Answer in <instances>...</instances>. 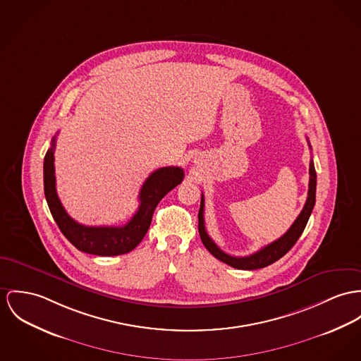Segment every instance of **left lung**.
<instances>
[{
	"instance_id": "left-lung-1",
	"label": "left lung",
	"mask_w": 361,
	"mask_h": 361,
	"mask_svg": "<svg viewBox=\"0 0 361 361\" xmlns=\"http://www.w3.org/2000/svg\"><path fill=\"white\" fill-rule=\"evenodd\" d=\"M309 147H310V144H309ZM309 176H310L309 177V190H307L305 206H304L302 212L300 213V216L297 217V220L293 222L290 229L281 238H279L278 240L269 243L268 246L258 250L257 252L247 255V257H232V255L224 252L213 242V239L207 235L206 228H204V219H203L204 199H203V195H202L200 209H199V214H197V219H199L197 229H199V235H200L202 243L204 245V247L209 250L217 259H220L222 262H225L229 267H233L236 269L252 271V269L265 268V267L274 264L275 261L280 259L286 252H288V250L291 249L297 243V240L302 235L306 224H307V220H309V217L312 214V210H313L314 202H316V170H314L313 161H310V164H309Z\"/></svg>"
}]
</instances>
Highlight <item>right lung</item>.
Returning a JSON list of instances; mask_svg holds the SVG:
<instances>
[{
  "mask_svg": "<svg viewBox=\"0 0 361 361\" xmlns=\"http://www.w3.org/2000/svg\"><path fill=\"white\" fill-rule=\"evenodd\" d=\"M56 137L44 158V191L45 197L61 233L75 246L87 254L119 255L135 249L145 236L155 207L161 199L177 187L184 178L181 167H161L149 174L140 190L139 210L123 226H86L74 221L64 210L57 192L55 177Z\"/></svg>",
  "mask_w": 361,
  "mask_h": 361,
  "instance_id": "obj_1",
  "label": "right lung"
}]
</instances>
